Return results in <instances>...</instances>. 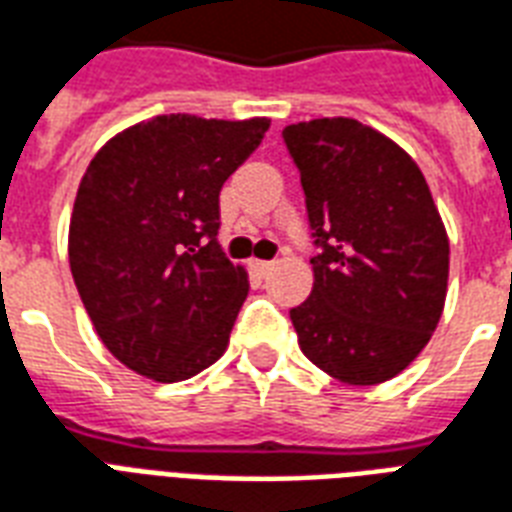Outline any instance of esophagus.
<instances>
[{
	"instance_id": "34e87169",
	"label": "esophagus",
	"mask_w": 512,
	"mask_h": 512,
	"mask_svg": "<svg viewBox=\"0 0 512 512\" xmlns=\"http://www.w3.org/2000/svg\"><path fill=\"white\" fill-rule=\"evenodd\" d=\"M249 268H252L257 276H268V273L273 271V263H268V260H252V263H249Z\"/></svg>"
}]
</instances>
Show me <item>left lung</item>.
<instances>
[{
    "label": "left lung",
    "instance_id": "obj_1",
    "mask_svg": "<svg viewBox=\"0 0 512 512\" xmlns=\"http://www.w3.org/2000/svg\"><path fill=\"white\" fill-rule=\"evenodd\" d=\"M300 171L314 290L290 319L308 360L351 386L395 378L424 349L448 290L446 225L421 169L351 117L282 131Z\"/></svg>",
    "mask_w": 512,
    "mask_h": 512
}]
</instances>
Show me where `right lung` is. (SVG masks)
<instances>
[{
  "label": "right lung",
  "mask_w": 512,
  "mask_h": 512,
  "mask_svg": "<svg viewBox=\"0 0 512 512\" xmlns=\"http://www.w3.org/2000/svg\"><path fill=\"white\" fill-rule=\"evenodd\" d=\"M268 117L158 115L112 136L85 169L69 222V265L101 343L161 384L228 349L247 271L217 244L220 190Z\"/></svg>",
  "instance_id": "right-lung-1"
}]
</instances>
